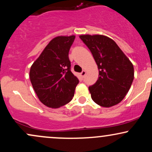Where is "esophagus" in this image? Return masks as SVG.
I'll return each mask as SVG.
<instances>
[{
    "mask_svg": "<svg viewBox=\"0 0 152 152\" xmlns=\"http://www.w3.org/2000/svg\"><path fill=\"white\" fill-rule=\"evenodd\" d=\"M85 75H86V71H83L81 73V76L82 78H83L85 76Z\"/></svg>",
    "mask_w": 152,
    "mask_h": 152,
    "instance_id": "34e87169",
    "label": "esophagus"
}]
</instances>
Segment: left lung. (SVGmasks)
<instances>
[{
	"mask_svg": "<svg viewBox=\"0 0 152 152\" xmlns=\"http://www.w3.org/2000/svg\"><path fill=\"white\" fill-rule=\"evenodd\" d=\"M99 69L96 82L88 87L91 99L103 107L123 100L134 80V66L112 39L102 35H81Z\"/></svg>",
	"mask_w": 152,
	"mask_h": 152,
	"instance_id": "1",
	"label": "left lung"
}]
</instances>
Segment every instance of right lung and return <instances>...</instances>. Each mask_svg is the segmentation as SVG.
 <instances>
[{"label": "right lung", "instance_id": "1", "mask_svg": "<svg viewBox=\"0 0 152 152\" xmlns=\"http://www.w3.org/2000/svg\"><path fill=\"white\" fill-rule=\"evenodd\" d=\"M75 36H58L47 45L30 70V79L38 99L50 108L72 100L78 78L71 71L69 52Z\"/></svg>", "mask_w": 152, "mask_h": 152}]
</instances>
